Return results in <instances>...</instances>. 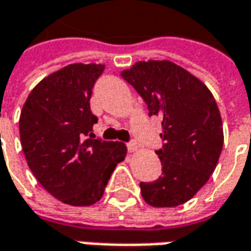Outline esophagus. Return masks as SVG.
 I'll list each match as a JSON object with an SVG mask.
<instances>
[{"instance_id": "obj_1", "label": "esophagus", "mask_w": 251, "mask_h": 251, "mask_svg": "<svg viewBox=\"0 0 251 251\" xmlns=\"http://www.w3.org/2000/svg\"><path fill=\"white\" fill-rule=\"evenodd\" d=\"M127 150L128 152H135V151L138 150V144H137V141H130L128 144H127Z\"/></svg>"}]
</instances>
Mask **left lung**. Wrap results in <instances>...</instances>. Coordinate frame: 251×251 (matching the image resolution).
Instances as JSON below:
<instances>
[{
  "label": "left lung",
  "mask_w": 251,
  "mask_h": 251,
  "mask_svg": "<svg viewBox=\"0 0 251 251\" xmlns=\"http://www.w3.org/2000/svg\"><path fill=\"white\" fill-rule=\"evenodd\" d=\"M147 103L148 116L162 117V176L141 181L152 207L184 204L208 181L224 147L217 101L194 75L170 61H140L121 73Z\"/></svg>",
  "instance_id": "1"
}]
</instances>
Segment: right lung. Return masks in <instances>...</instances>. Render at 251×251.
<instances>
[{"label": "right lung", "instance_id": "right-lung-1", "mask_svg": "<svg viewBox=\"0 0 251 251\" xmlns=\"http://www.w3.org/2000/svg\"><path fill=\"white\" fill-rule=\"evenodd\" d=\"M100 64H71L37 83L25 101L19 134L27 166L53 197L74 207L99 201L124 142L93 138L91 111Z\"/></svg>", "mask_w": 251, "mask_h": 251}]
</instances>
